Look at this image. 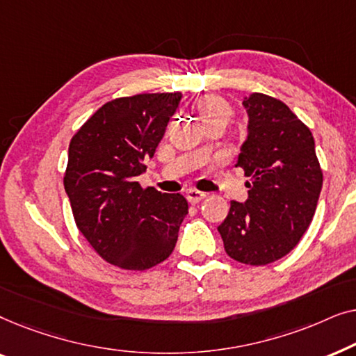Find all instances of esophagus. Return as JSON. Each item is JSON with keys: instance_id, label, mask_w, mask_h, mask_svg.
Wrapping results in <instances>:
<instances>
[{"instance_id": "1", "label": "esophagus", "mask_w": 356, "mask_h": 356, "mask_svg": "<svg viewBox=\"0 0 356 356\" xmlns=\"http://www.w3.org/2000/svg\"><path fill=\"white\" fill-rule=\"evenodd\" d=\"M204 197H206V194L201 193V191H197V189H188V191H186V199L191 204L201 202Z\"/></svg>"}]
</instances>
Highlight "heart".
I'll list each match as a JSON object with an SVG mask.
<instances>
[{"label":"heart","instance_id":"heart-1","mask_svg":"<svg viewBox=\"0 0 356 356\" xmlns=\"http://www.w3.org/2000/svg\"><path fill=\"white\" fill-rule=\"evenodd\" d=\"M196 110L202 118V123H212V121H222L227 124V121L232 116V106L228 105L225 99L218 95H204L197 100Z\"/></svg>","mask_w":356,"mask_h":356}]
</instances>
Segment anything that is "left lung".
I'll return each mask as SVG.
<instances>
[{"mask_svg":"<svg viewBox=\"0 0 356 356\" xmlns=\"http://www.w3.org/2000/svg\"><path fill=\"white\" fill-rule=\"evenodd\" d=\"M243 106L248 136L236 167L251 178L248 199L230 202L217 230L232 259L264 266L289 254L308 230L323 172L313 134L284 102L254 92Z\"/></svg>","mask_w":356,"mask_h":356,"instance_id":"1","label":"left lung"}]
</instances>
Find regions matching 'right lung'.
<instances>
[{"label": "right lung", "mask_w": 356, "mask_h": 356, "mask_svg": "<svg viewBox=\"0 0 356 356\" xmlns=\"http://www.w3.org/2000/svg\"><path fill=\"white\" fill-rule=\"evenodd\" d=\"M181 92L111 100L71 139L65 189L82 235L110 264L129 270L172 254L188 213L181 194L138 181L177 111Z\"/></svg>", "instance_id": "obj_1"}]
</instances>
